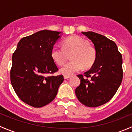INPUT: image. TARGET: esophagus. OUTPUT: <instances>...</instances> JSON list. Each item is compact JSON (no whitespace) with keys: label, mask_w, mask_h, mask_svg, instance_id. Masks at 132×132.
I'll list each match as a JSON object with an SVG mask.
<instances>
[{"label":"esophagus","mask_w":132,"mask_h":132,"mask_svg":"<svg viewBox=\"0 0 132 132\" xmlns=\"http://www.w3.org/2000/svg\"><path fill=\"white\" fill-rule=\"evenodd\" d=\"M70 77H71V76H66V75L64 76V79H68V78H70Z\"/></svg>","instance_id":"obj_1"}]
</instances>
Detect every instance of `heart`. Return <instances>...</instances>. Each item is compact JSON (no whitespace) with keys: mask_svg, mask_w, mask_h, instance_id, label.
Here are the masks:
<instances>
[{"mask_svg":"<svg viewBox=\"0 0 132 132\" xmlns=\"http://www.w3.org/2000/svg\"><path fill=\"white\" fill-rule=\"evenodd\" d=\"M70 62L60 69V73L64 75L70 76L82 70L91 67L96 57V52L88 41L79 36H72L66 38L62 43V47L55 46L51 50V56L58 65L66 62L68 55H71Z\"/></svg>","mask_w":132,"mask_h":132,"instance_id":"obj_1","label":"heart"}]
</instances>
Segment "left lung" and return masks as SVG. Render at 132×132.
<instances>
[{
  "label": "left lung",
  "mask_w": 132,
  "mask_h": 132,
  "mask_svg": "<svg viewBox=\"0 0 132 132\" xmlns=\"http://www.w3.org/2000/svg\"><path fill=\"white\" fill-rule=\"evenodd\" d=\"M94 44L96 57L89 71L78 75L80 86L75 94L80 102L89 107L107 103L118 91L123 79L121 54L116 44L94 32H82Z\"/></svg>",
  "instance_id": "8db88e82"
}]
</instances>
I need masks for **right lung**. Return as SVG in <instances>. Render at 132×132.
<instances>
[{"label":"right lung","instance_id":"add662e5","mask_svg":"<svg viewBox=\"0 0 132 132\" xmlns=\"http://www.w3.org/2000/svg\"><path fill=\"white\" fill-rule=\"evenodd\" d=\"M61 32L38 31L22 38L12 57L11 82L20 99L39 108L52 102L64 81L62 75L48 76L58 71L51 50Z\"/></svg>","mask_w":132,"mask_h":132}]
</instances>
